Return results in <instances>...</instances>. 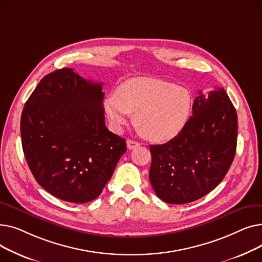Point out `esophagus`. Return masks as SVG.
Returning a JSON list of instances; mask_svg holds the SVG:
<instances>
[{"instance_id": "esophagus-1", "label": "esophagus", "mask_w": 262, "mask_h": 262, "mask_svg": "<svg viewBox=\"0 0 262 262\" xmlns=\"http://www.w3.org/2000/svg\"><path fill=\"white\" fill-rule=\"evenodd\" d=\"M126 144H127V148H128V149H134V148L138 147V146L140 145L139 142L134 141V140H127V141H126Z\"/></svg>"}]
</instances>
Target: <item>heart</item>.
Returning a JSON list of instances; mask_svg holds the SVG:
<instances>
[{
	"label": "heart",
	"instance_id": "1",
	"mask_svg": "<svg viewBox=\"0 0 262 262\" xmlns=\"http://www.w3.org/2000/svg\"><path fill=\"white\" fill-rule=\"evenodd\" d=\"M192 95L186 88L158 78L141 77L120 85L115 96L104 100V113L116 130L121 132L130 115L145 138L168 142L186 127L192 113Z\"/></svg>",
	"mask_w": 262,
	"mask_h": 262
}]
</instances>
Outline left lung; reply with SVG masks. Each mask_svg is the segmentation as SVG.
<instances>
[{"label":"left lung","mask_w":262,"mask_h":262,"mask_svg":"<svg viewBox=\"0 0 262 262\" xmlns=\"http://www.w3.org/2000/svg\"><path fill=\"white\" fill-rule=\"evenodd\" d=\"M236 109L223 88L194 100L186 127L164 144L150 145L149 182L169 204L196 201L223 181L235 158Z\"/></svg>","instance_id":"left-lung-1"}]
</instances>
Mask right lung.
<instances>
[{"mask_svg": "<svg viewBox=\"0 0 262 262\" xmlns=\"http://www.w3.org/2000/svg\"><path fill=\"white\" fill-rule=\"evenodd\" d=\"M102 85L62 68L40 80L23 108L27 164L37 183L59 200H95L126 152L125 139L105 125Z\"/></svg>", "mask_w": 262, "mask_h": 262, "instance_id": "1", "label": "right lung"}]
</instances>
